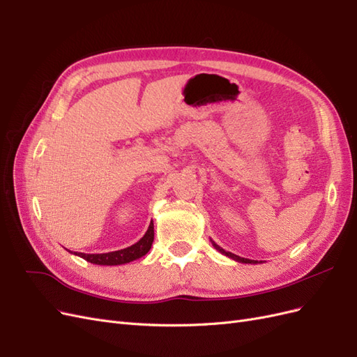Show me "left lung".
<instances>
[{
  "instance_id": "8db88e82",
  "label": "left lung",
  "mask_w": 357,
  "mask_h": 357,
  "mask_svg": "<svg viewBox=\"0 0 357 357\" xmlns=\"http://www.w3.org/2000/svg\"><path fill=\"white\" fill-rule=\"evenodd\" d=\"M211 243H213V245H214L215 250H219L222 255H225V256H228V257L234 259V261H236V262H241V264H259L257 261H252V259H245V257H241V256H236V255H234V253H231V252H226V250H223V248H222V247H219V245L215 244L213 240H211Z\"/></svg>"
}]
</instances>
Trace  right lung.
<instances>
[{
  "instance_id": "add662e5",
  "label": "right lung",
  "mask_w": 357,
  "mask_h": 357,
  "mask_svg": "<svg viewBox=\"0 0 357 357\" xmlns=\"http://www.w3.org/2000/svg\"><path fill=\"white\" fill-rule=\"evenodd\" d=\"M155 238V231H153V222L149 225V229L144 234V236L135 244L129 245L126 248H122V250H116V252H109V253H95V255H88V253H77V252H70L75 256L83 257L84 261H88L95 265H123L129 264L132 261H137V259L143 257L152 247Z\"/></svg>"
}]
</instances>
